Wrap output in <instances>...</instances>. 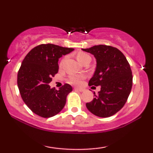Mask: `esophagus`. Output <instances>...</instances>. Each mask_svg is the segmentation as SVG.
I'll use <instances>...</instances> for the list:
<instances>
[{
	"instance_id": "34e87169",
	"label": "esophagus",
	"mask_w": 153,
	"mask_h": 153,
	"mask_svg": "<svg viewBox=\"0 0 153 153\" xmlns=\"http://www.w3.org/2000/svg\"><path fill=\"white\" fill-rule=\"evenodd\" d=\"M75 89L77 91H79L80 92H82V91H84V90H85V89L82 88H75Z\"/></svg>"
}]
</instances>
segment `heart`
<instances>
[{"mask_svg":"<svg viewBox=\"0 0 153 153\" xmlns=\"http://www.w3.org/2000/svg\"><path fill=\"white\" fill-rule=\"evenodd\" d=\"M77 58H78V60L79 62L82 64V62H85L86 59H90L91 57L88 55V54L81 52V53H79L78 54ZM62 63H63V60L61 62L60 65H62ZM83 78H84L83 75H72L71 78H69V82L72 84H74V85H80V84L82 82V80Z\"/></svg>","mask_w":153,"mask_h":153,"instance_id":"obj_1","label":"heart"}]
</instances>
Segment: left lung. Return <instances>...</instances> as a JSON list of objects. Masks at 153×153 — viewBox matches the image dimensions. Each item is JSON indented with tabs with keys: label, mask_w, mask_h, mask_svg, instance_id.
<instances>
[{
	"label": "left lung",
	"mask_w": 153,
	"mask_h": 153,
	"mask_svg": "<svg viewBox=\"0 0 153 153\" xmlns=\"http://www.w3.org/2000/svg\"><path fill=\"white\" fill-rule=\"evenodd\" d=\"M82 50L94 54L96 59V71L88 85H101L98 94L94 93L93 101L86 103L87 108L97 117H111L124 106L131 92L133 77L130 65L116 47L100 45Z\"/></svg>",
	"instance_id": "8db88e82"
}]
</instances>
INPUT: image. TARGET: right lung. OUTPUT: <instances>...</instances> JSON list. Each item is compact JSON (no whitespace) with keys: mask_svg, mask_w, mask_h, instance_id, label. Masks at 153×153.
I'll use <instances>...</instances> for the list:
<instances>
[{"mask_svg":"<svg viewBox=\"0 0 153 153\" xmlns=\"http://www.w3.org/2000/svg\"><path fill=\"white\" fill-rule=\"evenodd\" d=\"M73 50L42 44L33 48L23 60L17 76L19 92L26 106L36 115L49 118L64 108L72 86L65 83L56 90L51 88L49 83L58 72L59 58Z\"/></svg>","mask_w":153,"mask_h":153,"instance_id":"obj_1","label":"right lung"}]
</instances>
